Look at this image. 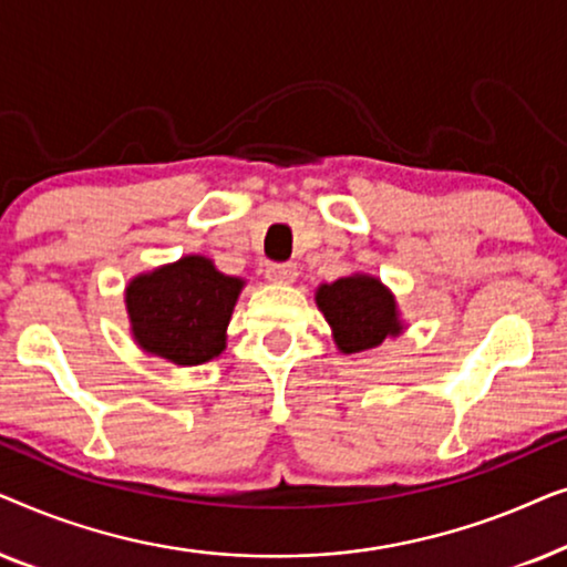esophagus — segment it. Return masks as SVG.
Returning <instances> with one entry per match:
<instances>
[{"instance_id": "34e87169", "label": "esophagus", "mask_w": 567, "mask_h": 567, "mask_svg": "<svg viewBox=\"0 0 567 567\" xmlns=\"http://www.w3.org/2000/svg\"><path fill=\"white\" fill-rule=\"evenodd\" d=\"M299 276V268L297 262H274V266H268L266 270V278L274 284H293Z\"/></svg>"}]
</instances>
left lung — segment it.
<instances>
[{
	"label": "left lung",
	"mask_w": 567,
	"mask_h": 567,
	"mask_svg": "<svg viewBox=\"0 0 567 567\" xmlns=\"http://www.w3.org/2000/svg\"><path fill=\"white\" fill-rule=\"evenodd\" d=\"M315 301L343 353L371 351L402 332L398 301L374 276L353 274L322 284Z\"/></svg>",
	"instance_id": "obj_1"
}]
</instances>
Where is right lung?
I'll return each instance as SVG.
<instances>
[{"mask_svg":"<svg viewBox=\"0 0 567 567\" xmlns=\"http://www.w3.org/2000/svg\"><path fill=\"white\" fill-rule=\"evenodd\" d=\"M245 281L224 276L204 255H185L126 286L131 336L177 367H198L227 348V324Z\"/></svg>","mask_w":567,"mask_h":567,"instance_id":"right-lung-1","label":"right lung"}]
</instances>
